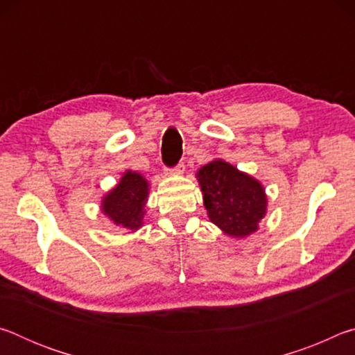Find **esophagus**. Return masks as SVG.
Masks as SVG:
<instances>
[{"instance_id": "obj_1", "label": "esophagus", "mask_w": 355, "mask_h": 355, "mask_svg": "<svg viewBox=\"0 0 355 355\" xmlns=\"http://www.w3.org/2000/svg\"><path fill=\"white\" fill-rule=\"evenodd\" d=\"M183 172H184V164L183 163H180L178 166L173 167V169H167V173H169V175H182Z\"/></svg>"}]
</instances>
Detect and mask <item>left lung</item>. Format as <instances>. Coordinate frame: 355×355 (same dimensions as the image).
Wrapping results in <instances>:
<instances>
[{
	"mask_svg": "<svg viewBox=\"0 0 355 355\" xmlns=\"http://www.w3.org/2000/svg\"><path fill=\"white\" fill-rule=\"evenodd\" d=\"M208 218L225 235L245 238L258 230L266 214L263 184L224 159H214L197 172Z\"/></svg>",
	"mask_w": 355,
	"mask_h": 355,
	"instance_id": "8db88e82",
	"label": "left lung"
}]
</instances>
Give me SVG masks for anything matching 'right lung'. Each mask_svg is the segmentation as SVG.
Masks as SVG:
<instances>
[{"label":"right lung","instance_id":"1","mask_svg":"<svg viewBox=\"0 0 355 355\" xmlns=\"http://www.w3.org/2000/svg\"><path fill=\"white\" fill-rule=\"evenodd\" d=\"M148 182L141 173L127 171L120 182L101 200V211L114 225L127 232H136L144 224Z\"/></svg>","mask_w":355,"mask_h":355}]
</instances>
